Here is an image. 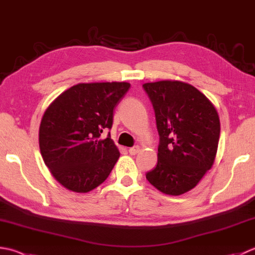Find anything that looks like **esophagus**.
I'll return each mask as SVG.
<instances>
[{
	"label": "esophagus",
	"mask_w": 255,
	"mask_h": 255,
	"mask_svg": "<svg viewBox=\"0 0 255 255\" xmlns=\"http://www.w3.org/2000/svg\"><path fill=\"white\" fill-rule=\"evenodd\" d=\"M139 150H140V147H139V146H134V147H131V148H129V153H130V154H132V156H133V154H136V153H138L139 152Z\"/></svg>",
	"instance_id": "esophagus-1"
}]
</instances>
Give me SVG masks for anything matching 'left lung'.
I'll use <instances>...</instances> for the list:
<instances>
[{"label":"left lung","instance_id":"obj_1","mask_svg":"<svg viewBox=\"0 0 255 255\" xmlns=\"http://www.w3.org/2000/svg\"><path fill=\"white\" fill-rule=\"evenodd\" d=\"M156 115L158 162L146 173L154 188L180 196L197 186L216 159L220 119L196 87L179 81L142 85Z\"/></svg>","mask_w":255,"mask_h":255}]
</instances>
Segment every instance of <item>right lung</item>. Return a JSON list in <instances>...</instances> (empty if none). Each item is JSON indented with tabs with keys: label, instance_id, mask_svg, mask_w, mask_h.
Here are the masks:
<instances>
[{
	"label": "right lung",
	"instance_id": "obj_1",
	"mask_svg": "<svg viewBox=\"0 0 255 255\" xmlns=\"http://www.w3.org/2000/svg\"><path fill=\"white\" fill-rule=\"evenodd\" d=\"M129 83L77 84L45 111L39 126V150L53 177L66 189L85 193L108 178L119 156L111 134L114 109Z\"/></svg>",
	"mask_w": 255,
	"mask_h": 255
}]
</instances>
